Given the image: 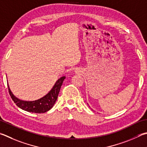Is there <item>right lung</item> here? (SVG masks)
I'll return each instance as SVG.
<instances>
[{"label":"right lung","mask_w":147,"mask_h":147,"mask_svg":"<svg viewBox=\"0 0 147 147\" xmlns=\"http://www.w3.org/2000/svg\"><path fill=\"white\" fill-rule=\"evenodd\" d=\"M65 78V76L61 77L55 83L52 89L46 96H44L40 99L32 101H23L18 99L11 91L8 84H7V86H8L9 93L11 98L18 107L22 109V110L29 112V113H44L49 111L54 105L58 98L61 86H62Z\"/></svg>","instance_id":"obj_1"}]
</instances>
